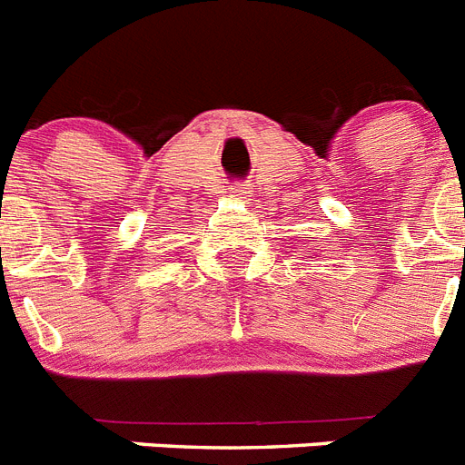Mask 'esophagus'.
<instances>
[{
    "instance_id": "34e87169",
    "label": "esophagus",
    "mask_w": 465,
    "mask_h": 465,
    "mask_svg": "<svg viewBox=\"0 0 465 465\" xmlns=\"http://www.w3.org/2000/svg\"><path fill=\"white\" fill-rule=\"evenodd\" d=\"M232 197H247V190H242V188H232Z\"/></svg>"
}]
</instances>
